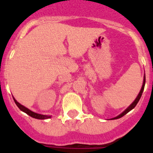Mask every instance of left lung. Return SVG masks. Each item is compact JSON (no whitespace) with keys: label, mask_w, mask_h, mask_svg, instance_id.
I'll list each match as a JSON object with an SVG mask.
<instances>
[{"label":"left lung","mask_w":153,"mask_h":153,"mask_svg":"<svg viewBox=\"0 0 153 153\" xmlns=\"http://www.w3.org/2000/svg\"><path fill=\"white\" fill-rule=\"evenodd\" d=\"M145 83H146V76H144V79H143V86H142V88H141V90H140V93H139V94H138V96H137V97H136V100H135L133 101V102H132V103L131 104L130 106H129V107L127 108L126 109L125 111H123L122 113H121V114H120V115H119V116H117V117H114V118H113V119H112V120H117V119L121 118V117H123L124 115L126 114L127 113H129V112L130 111V110H132V109H133V108H134L135 106H136V104H137L138 102L140 101V98H141V97H142L143 92V90H144V87H145Z\"/></svg>","instance_id":"obj_1"}]
</instances>
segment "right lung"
<instances>
[{
	"label": "right lung",
	"mask_w": 153,
	"mask_h": 153,
	"mask_svg": "<svg viewBox=\"0 0 153 153\" xmlns=\"http://www.w3.org/2000/svg\"><path fill=\"white\" fill-rule=\"evenodd\" d=\"M13 100H14L16 105L18 106V108L21 109V111L24 112V113H26L27 114L29 115L30 117H33V118L38 119V120H46V119H49V118H51V116H47V115H41V114H39V113H34V112L31 111V110H30L29 109H27V108H26L25 106H23V105H21V103H19V102H17V101L14 98H13Z\"/></svg>",
	"instance_id": "right-lung-1"
}]
</instances>
